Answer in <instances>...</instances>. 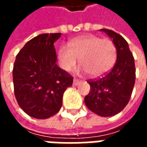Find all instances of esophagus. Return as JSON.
Wrapping results in <instances>:
<instances>
[{"instance_id":"esophagus-1","label":"esophagus","mask_w":147,"mask_h":147,"mask_svg":"<svg viewBox=\"0 0 147 147\" xmlns=\"http://www.w3.org/2000/svg\"><path fill=\"white\" fill-rule=\"evenodd\" d=\"M80 83V80H78V79H74L73 80V84L75 85V86H77L79 83Z\"/></svg>"}]
</instances>
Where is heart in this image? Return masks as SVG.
<instances>
[{
    "label": "heart",
    "mask_w": 147,
    "mask_h": 147,
    "mask_svg": "<svg viewBox=\"0 0 147 147\" xmlns=\"http://www.w3.org/2000/svg\"><path fill=\"white\" fill-rule=\"evenodd\" d=\"M69 46L63 45L58 53L60 66L67 71L74 69L80 59L84 72L93 77L101 76L110 71L116 62L117 48L110 39L88 35L74 39Z\"/></svg>",
    "instance_id": "b5f03b06"
}]
</instances>
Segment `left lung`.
Masks as SVG:
<instances>
[{
	"label": "left lung",
	"mask_w": 147,
	"mask_h": 147,
	"mask_svg": "<svg viewBox=\"0 0 147 147\" xmlns=\"http://www.w3.org/2000/svg\"><path fill=\"white\" fill-rule=\"evenodd\" d=\"M100 30L113 38L117 48V62L108 73L87 81L90 90L84 102L91 112L107 117L120 113L127 105L136 81V66L126 40L113 30Z\"/></svg>",
	"instance_id": "8db88e82"
}]
</instances>
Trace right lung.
Returning a JSON list of instances; mask_svg holds the SVG:
<instances>
[{"instance_id": "obj_1", "label": "right lung", "mask_w": 147, "mask_h": 147, "mask_svg": "<svg viewBox=\"0 0 147 147\" xmlns=\"http://www.w3.org/2000/svg\"><path fill=\"white\" fill-rule=\"evenodd\" d=\"M61 33L42 34L25 44L16 57L12 76L16 98L30 117L47 119L62 106L73 77L56 64L54 43Z\"/></svg>"}]
</instances>
